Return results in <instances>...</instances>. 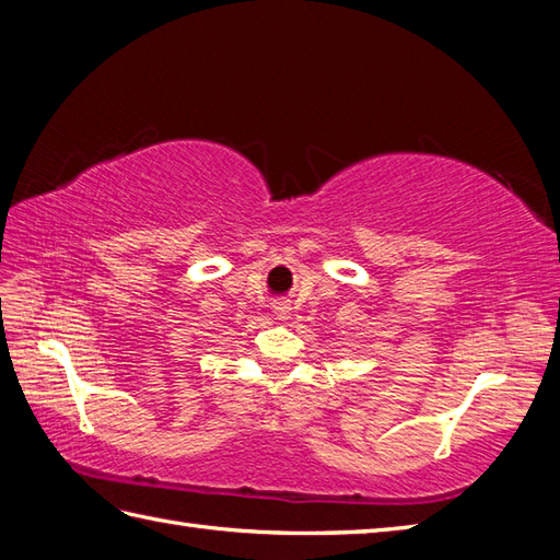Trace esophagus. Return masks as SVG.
<instances>
[{
    "instance_id": "esophagus-1",
    "label": "esophagus",
    "mask_w": 560,
    "mask_h": 560,
    "mask_svg": "<svg viewBox=\"0 0 560 560\" xmlns=\"http://www.w3.org/2000/svg\"><path fill=\"white\" fill-rule=\"evenodd\" d=\"M275 312H277V315H279V319H285V317H289L291 307L285 305V303H277V305H275Z\"/></svg>"
}]
</instances>
